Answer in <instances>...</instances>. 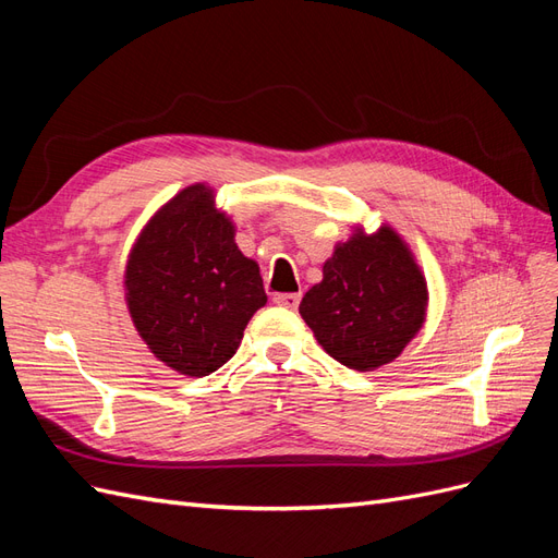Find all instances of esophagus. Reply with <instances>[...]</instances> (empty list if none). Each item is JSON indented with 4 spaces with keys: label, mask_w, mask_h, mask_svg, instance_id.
<instances>
[{
    "label": "esophagus",
    "mask_w": 558,
    "mask_h": 558,
    "mask_svg": "<svg viewBox=\"0 0 558 558\" xmlns=\"http://www.w3.org/2000/svg\"><path fill=\"white\" fill-rule=\"evenodd\" d=\"M300 293H279V295H275V302L279 307H286V310H298V305H300Z\"/></svg>",
    "instance_id": "obj_1"
}]
</instances>
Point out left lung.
Returning <instances> with one entry per match:
<instances>
[{"instance_id":"obj_1","label":"left lung","mask_w":558,"mask_h":558,"mask_svg":"<svg viewBox=\"0 0 558 558\" xmlns=\"http://www.w3.org/2000/svg\"><path fill=\"white\" fill-rule=\"evenodd\" d=\"M426 279L400 234L356 230L324 263V281L300 302L318 344L342 365L367 373L398 359L424 326Z\"/></svg>"}]
</instances>
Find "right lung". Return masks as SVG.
Wrapping results in <instances>:
<instances>
[{
  "instance_id": "1",
  "label": "right lung",
  "mask_w": 558,
  "mask_h": 558,
  "mask_svg": "<svg viewBox=\"0 0 558 558\" xmlns=\"http://www.w3.org/2000/svg\"><path fill=\"white\" fill-rule=\"evenodd\" d=\"M132 324L156 359L207 377L238 351L265 302L258 263L234 244V226L195 183L150 218L125 267Z\"/></svg>"
}]
</instances>
